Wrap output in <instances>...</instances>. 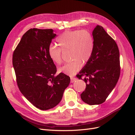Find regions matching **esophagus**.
<instances>
[{
    "mask_svg": "<svg viewBox=\"0 0 135 135\" xmlns=\"http://www.w3.org/2000/svg\"><path fill=\"white\" fill-rule=\"evenodd\" d=\"M70 79H71V80H70L71 83H74L75 81H76V80H77V79L76 78H74V77H72V78H71Z\"/></svg>",
    "mask_w": 135,
    "mask_h": 135,
    "instance_id": "1",
    "label": "esophagus"
}]
</instances>
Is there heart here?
<instances>
[{
	"mask_svg": "<svg viewBox=\"0 0 135 135\" xmlns=\"http://www.w3.org/2000/svg\"><path fill=\"white\" fill-rule=\"evenodd\" d=\"M59 47L51 45L48 48V55L56 64L62 61V52L70 51L71 62L59 69V72L73 76L81 68V65L90 60L95 48V40L90 31L87 30L66 31L56 39Z\"/></svg>",
	"mask_w": 135,
	"mask_h": 135,
	"instance_id": "heart-1",
	"label": "heart"
}]
</instances>
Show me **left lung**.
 Masks as SVG:
<instances>
[{
	"label": "left lung",
	"instance_id": "1",
	"mask_svg": "<svg viewBox=\"0 0 135 135\" xmlns=\"http://www.w3.org/2000/svg\"><path fill=\"white\" fill-rule=\"evenodd\" d=\"M95 48L92 57L76 76L86 83L81 99L88 105H99L107 99L119 79V51L116 42L101 26L92 32Z\"/></svg>",
	"mask_w": 135,
	"mask_h": 135
}]
</instances>
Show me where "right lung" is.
I'll list each match as a JSON object with an SVG mask.
<instances>
[{
	"mask_svg": "<svg viewBox=\"0 0 135 135\" xmlns=\"http://www.w3.org/2000/svg\"><path fill=\"white\" fill-rule=\"evenodd\" d=\"M56 34L52 29L30 28L22 36L13 54L12 62L20 91L36 108L46 110L61 101L70 78L57 69L48 55Z\"/></svg>",
	"mask_w": 135,
	"mask_h": 135,
	"instance_id": "add662e5",
	"label": "right lung"
}]
</instances>
